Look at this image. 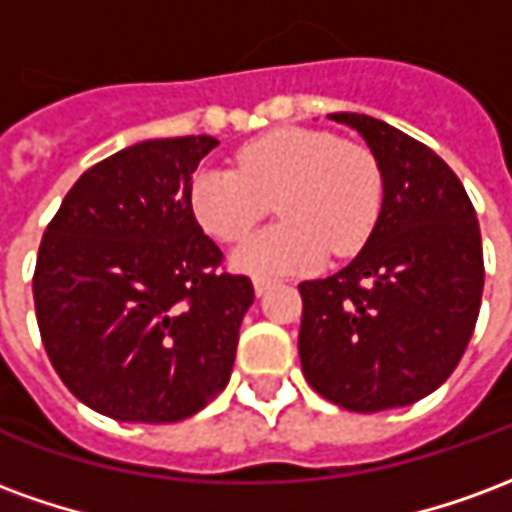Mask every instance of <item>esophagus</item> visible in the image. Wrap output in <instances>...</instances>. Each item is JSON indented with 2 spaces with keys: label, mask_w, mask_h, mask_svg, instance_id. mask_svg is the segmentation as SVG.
I'll use <instances>...</instances> for the list:
<instances>
[{
  "label": "esophagus",
  "mask_w": 512,
  "mask_h": 512,
  "mask_svg": "<svg viewBox=\"0 0 512 512\" xmlns=\"http://www.w3.org/2000/svg\"><path fill=\"white\" fill-rule=\"evenodd\" d=\"M271 285H274L271 279H260V277H257L255 279V293H257V296H266L268 290H271Z\"/></svg>",
  "instance_id": "esophagus-1"
}]
</instances>
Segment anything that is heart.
Instances as JSON below:
<instances>
[{
	"instance_id": "heart-1",
	"label": "heart",
	"mask_w": 512,
	"mask_h": 512,
	"mask_svg": "<svg viewBox=\"0 0 512 512\" xmlns=\"http://www.w3.org/2000/svg\"><path fill=\"white\" fill-rule=\"evenodd\" d=\"M274 197L282 224L249 238L233 266L252 277L310 274L326 255L354 257L376 233L384 172L367 145L288 126L246 142L238 169L205 167L189 183L194 219L224 244L244 241Z\"/></svg>"
}]
</instances>
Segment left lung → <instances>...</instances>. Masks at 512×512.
Here are the masks:
<instances>
[{"label": "left lung", "instance_id": "8db88e82", "mask_svg": "<svg viewBox=\"0 0 512 512\" xmlns=\"http://www.w3.org/2000/svg\"><path fill=\"white\" fill-rule=\"evenodd\" d=\"M329 117L376 153L384 211L343 271L299 285L301 370L348 411L411 406L450 378L472 340L485 279L477 213L428 145L376 117Z\"/></svg>", "mask_w": 512, "mask_h": 512}]
</instances>
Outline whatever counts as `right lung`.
Returning a JSON list of instances; mask_svg holds the SVG:
<instances>
[{
	"label": "right lung",
	"instance_id": "right-lung-1",
	"mask_svg": "<svg viewBox=\"0 0 512 512\" xmlns=\"http://www.w3.org/2000/svg\"><path fill=\"white\" fill-rule=\"evenodd\" d=\"M213 136L147 139L65 194L32 277L43 348L62 384L120 422H178L233 373L255 301L194 219L189 183Z\"/></svg>",
	"mask_w": 512,
	"mask_h": 512
}]
</instances>
